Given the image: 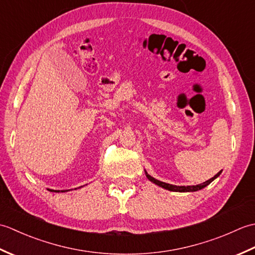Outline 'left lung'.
Instances as JSON below:
<instances>
[{
    "mask_svg": "<svg viewBox=\"0 0 255 255\" xmlns=\"http://www.w3.org/2000/svg\"><path fill=\"white\" fill-rule=\"evenodd\" d=\"M220 173H221V171L218 172L217 174H216L214 177L209 178L208 181H206V182H204L202 184H198V185H192V186H176V185H172V184H167V183L155 180V178H153L152 176H150L149 174H147V173H145V175H147L148 180H150L151 182H153L154 184H156V185H159V186L163 187L165 189H169V191H172V192H196V191H199V189H202V188L206 187L207 185H209V184L213 182L216 177H218L220 175Z\"/></svg>",
    "mask_w": 255,
    "mask_h": 255,
    "instance_id": "8db88e82",
    "label": "left lung"
}]
</instances>
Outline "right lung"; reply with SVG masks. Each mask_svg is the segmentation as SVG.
<instances>
[{"label":"right lung","instance_id":"obj_1","mask_svg":"<svg viewBox=\"0 0 255 255\" xmlns=\"http://www.w3.org/2000/svg\"><path fill=\"white\" fill-rule=\"evenodd\" d=\"M55 192H57V191H55ZM59 192V191H58ZM62 192H64V191H62Z\"/></svg>","mask_w":255,"mask_h":255}]
</instances>
